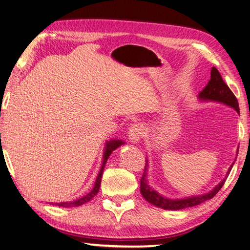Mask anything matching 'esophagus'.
<instances>
[{
    "mask_svg": "<svg viewBox=\"0 0 250 250\" xmlns=\"http://www.w3.org/2000/svg\"><path fill=\"white\" fill-rule=\"evenodd\" d=\"M128 134H129V139H130L132 143H139V142L142 139V136L144 135L143 125L139 124V122L133 124L130 126Z\"/></svg>",
    "mask_w": 250,
    "mask_h": 250,
    "instance_id": "1",
    "label": "esophagus"
}]
</instances>
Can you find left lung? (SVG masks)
I'll return each mask as SVG.
<instances>
[{
  "label": "left lung",
  "instance_id": "1",
  "mask_svg": "<svg viewBox=\"0 0 250 250\" xmlns=\"http://www.w3.org/2000/svg\"><path fill=\"white\" fill-rule=\"evenodd\" d=\"M199 99L204 101H214V102H220L223 103L232 108L235 109L237 112H239V107H238V102L235 95L233 94L231 89L228 86L226 82L223 81L221 75L218 71L216 67H212L211 72H210V80L207 83V85L204 87L203 91L199 93ZM233 165L229 167L228 175L229 174V171H231ZM146 172H147V160H146L145 169L143 175H142L141 181H140V190L143 197L147 200L148 203L155 205L159 208L163 209H168V210H180L188 207H194L197 206V205L202 204L206 200L211 199L212 197L216 196V194L219 192L221 188L223 187L224 182L227 181V178L224 179L221 183H219L216 188H214L211 192H209L205 195H199V196H193L184 199H168L165 198L159 195L156 190L149 188L147 184V180H146Z\"/></svg>",
  "mask_w": 250,
  "mask_h": 250
}]
</instances>
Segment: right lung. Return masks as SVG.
<instances>
[{"mask_svg":"<svg viewBox=\"0 0 250 250\" xmlns=\"http://www.w3.org/2000/svg\"><path fill=\"white\" fill-rule=\"evenodd\" d=\"M1 135V134H0ZM125 144L124 142L120 141V140H114V141H110V142H107L106 143V147H105V151H104V160H103V165H102V168L100 170V173L97 175L96 178V182L94 188L91 190L89 194H86L85 196H83L79 199L75 200V202H70V203H56V204H53V205H57L58 207H78V206H81V205L85 204L87 202H90V200L95 196V195L99 193L100 190V187H101V181H102V174H103V170L105 168V165L107 163V159H108L109 155L114 151L116 148H118L120 145Z\"/></svg>","mask_w":250,"mask_h":250,"instance_id":"add662e5","label":"right lung"}]
</instances>
